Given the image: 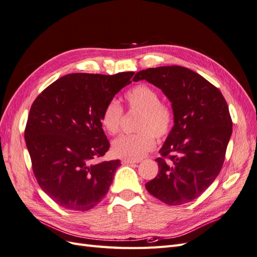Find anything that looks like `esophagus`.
<instances>
[{"instance_id": "esophagus-1", "label": "esophagus", "mask_w": 257, "mask_h": 257, "mask_svg": "<svg viewBox=\"0 0 257 257\" xmlns=\"http://www.w3.org/2000/svg\"><path fill=\"white\" fill-rule=\"evenodd\" d=\"M121 163L123 165H128V164H135V163H138V162L133 161V160H125V159H124V160L121 161Z\"/></svg>"}]
</instances>
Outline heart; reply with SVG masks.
<instances>
[{"instance_id":"1","label":"heart","mask_w":257,"mask_h":257,"mask_svg":"<svg viewBox=\"0 0 257 257\" xmlns=\"http://www.w3.org/2000/svg\"><path fill=\"white\" fill-rule=\"evenodd\" d=\"M159 92L150 85L139 83L125 93V100L131 110L139 111L136 122L138 133L124 135L115 139L112 152L125 160H139L154 149L155 138H166L173 130L175 114L173 108L160 100ZM123 108L115 99H110L100 113V124L109 135L121 131Z\"/></svg>"}]
</instances>
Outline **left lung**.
I'll return each mask as SVG.
<instances>
[{
	"mask_svg": "<svg viewBox=\"0 0 257 257\" xmlns=\"http://www.w3.org/2000/svg\"><path fill=\"white\" fill-rule=\"evenodd\" d=\"M172 102L175 124L161 148L158 176L146 183L152 196L169 206L197 198L211 184L225 160L232 122L221 91L191 69L172 65L136 73Z\"/></svg>",
	"mask_w": 257,
	"mask_h": 257,
	"instance_id": "left-lung-1",
	"label": "left lung"
}]
</instances>
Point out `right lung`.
Here are the masks:
<instances>
[{"label":"right lung","mask_w":257,"mask_h":257,"mask_svg":"<svg viewBox=\"0 0 257 257\" xmlns=\"http://www.w3.org/2000/svg\"><path fill=\"white\" fill-rule=\"evenodd\" d=\"M133 75L68 74L48 85L31 106L25 139L33 173L59 206L87 211L109 190L121 162H96L110 147L100 113Z\"/></svg>","instance_id":"1"}]
</instances>
